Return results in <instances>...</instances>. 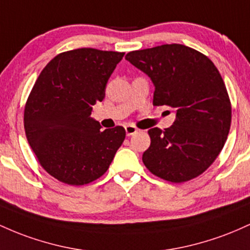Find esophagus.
<instances>
[{
  "label": "esophagus",
  "instance_id": "1",
  "mask_svg": "<svg viewBox=\"0 0 250 250\" xmlns=\"http://www.w3.org/2000/svg\"><path fill=\"white\" fill-rule=\"evenodd\" d=\"M125 131H126V134H127L128 137L132 136L136 132H138V128L136 127L134 125H126L125 126Z\"/></svg>",
  "mask_w": 250,
  "mask_h": 250
}]
</instances>
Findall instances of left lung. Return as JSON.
Instances as JSON below:
<instances>
[{"mask_svg": "<svg viewBox=\"0 0 250 250\" xmlns=\"http://www.w3.org/2000/svg\"><path fill=\"white\" fill-rule=\"evenodd\" d=\"M125 59L155 85L153 105L176 110L170 128L147 131L143 163L157 177L183 183L220 155L231 124V104L220 72L207 55L179 43L133 50Z\"/></svg>", "mask_w": 250, "mask_h": 250, "instance_id": "obj_1", "label": "left lung"}]
</instances>
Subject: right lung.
<instances>
[{
	"instance_id": "add662e5",
	"label": "right lung",
	"mask_w": 250,
	"mask_h": 250,
	"mask_svg": "<svg viewBox=\"0 0 250 250\" xmlns=\"http://www.w3.org/2000/svg\"><path fill=\"white\" fill-rule=\"evenodd\" d=\"M125 53L78 48L47 63L24 106V131L50 176L68 186L102 177L124 142L123 126L106 128L91 118L105 98L106 83Z\"/></svg>"
}]
</instances>
